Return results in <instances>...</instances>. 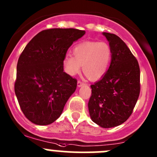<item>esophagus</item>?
Segmentation results:
<instances>
[{
	"label": "esophagus",
	"instance_id": "34e87169",
	"mask_svg": "<svg viewBox=\"0 0 157 157\" xmlns=\"http://www.w3.org/2000/svg\"><path fill=\"white\" fill-rule=\"evenodd\" d=\"M83 85H84V83H83V82H82L81 80H78V81H77V86H79V87H80V86H82Z\"/></svg>",
	"mask_w": 157,
	"mask_h": 157
}]
</instances>
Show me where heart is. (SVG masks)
Wrapping results in <instances>:
<instances>
[{
  "label": "heart",
  "mask_w": 157,
  "mask_h": 157,
  "mask_svg": "<svg viewBox=\"0 0 157 157\" xmlns=\"http://www.w3.org/2000/svg\"><path fill=\"white\" fill-rule=\"evenodd\" d=\"M72 54L63 59L66 72L75 75L83 66L84 74L92 80H99L105 74L112 59L110 45L103 42H82L74 47Z\"/></svg>",
  "instance_id": "b5f03b06"
}]
</instances>
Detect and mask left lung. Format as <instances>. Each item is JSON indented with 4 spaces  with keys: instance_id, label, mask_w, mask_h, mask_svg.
<instances>
[{
    "instance_id": "left-lung-1",
    "label": "left lung",
    "mask_w": 157,
    "mask_h": 157,
    "mask_svg": "<svg viewBox=\"0 0 157 157\" xmlns=\"http://www.w3.org/2000/svg\"><path fill=\"white\" fill-rule=\"evenodd\" d=\"M112 49L106 74L91 85L88 102L93 122L102 128L120 125L132 114L140 91V67L126 44L118 36L103 33Z\"/></svg>"
}]
</instances>
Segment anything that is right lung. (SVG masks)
I'll return each instance as SVG.
<instances>
[{"label": "right lung", "mask_w": 157, "mask_h": 157, "mask_svg": "<svg viewBox=\"0 0 157 157\" xmlns=\"http://www.w3.org/2000/svg\"><path fill=\"white\" fill-rule=\"evenodd\" d=\"M84 34L73 28L42 30L20 55L14 90L22 112L34 124L47 125L58 119L75 91L77 80L64 72L63 59Z\"/></svg>", "instance_id": "right-lung-1"}]
</instances>
